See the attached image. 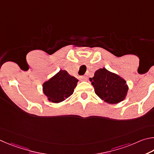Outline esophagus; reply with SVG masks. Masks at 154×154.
<instances>
[{
  "mask_svg": "<svg viewBox=\"0 0 154 154\" xmlns=\"http://www.w3.org/2000/svg\"><path fill=\"white\" fill-rule=\"evenodd\" d=\"M79 79L81 81H85V80H87V77H86L85 75H82V76H80Z\"/></svg>",
  "mask_w": 154,
  "mask_h": 154,
  "instance_id": "esophagus-1",
  "label": "esophagus"
}]
</instances>
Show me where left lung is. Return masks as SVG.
<instances>
[{
	"label": "left lung",
	"instance_id": "left-lung-1",
	"mask_svg": "<svg viewBox=\"0 0 154 154\" xmlns=\"http://www.w3.org/2000/svg\"><path fill=\"white\" fill-rule=\"evenodd\" d=\"M95 93L101 100L109 104H117L125 100L128 87L119 75L103 67L97 70L89 79Z\"/></svg>",
	"mask_w": 154,
	"mask_h": 154
}]
</instances>
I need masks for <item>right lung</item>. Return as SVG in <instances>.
Masks as SVG:
<instances>
[{
  "instance_id": "right-lung-1",
  "label": "right lung",
  "mask_w": 154,
  "mask_h": 154,
  "mask_svg": "<svg viewBox=\"0 0 154 154\" xmlns=\"http://www.w3.org/2000/svg\"><path fill=\"white\" fill-rule=\"evenodd\" d=\"M79 80L66 70L59 72L42 85V91L51 103H58L66 100L74 93Z\"/></svg>"
}]
</instances>
